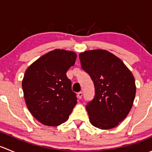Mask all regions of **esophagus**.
I'll return each mask as SVG.
<instances>
[{"label": "esophagus", "mask_w": 152, "mask_h": 152, "mask_svg": "<svg viewBox=\"0 0 152 152\" xmlns=\"http://www.w3.org/2000/svg\"><path fill=\"white\" fill-rule=\"evenodd\" d=\"M77 97L79 99H81L82 97V92H79V93H77Z\"/></svg>", "instance_id": "1"}]
</instances>
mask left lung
Masks as SVG:
<instances>
[{
	"mask_svg": "<svg viewBox=\"0 0 152 152\" xmlns=\"http://www.w3.org/2000/svg\"><path fill=\"white\" fill-rule=\"evenodd\" d=\"M82 68L95 87L94 99L86 105L92 125L101 129L115 127L133 105L136 86L132 73L110 52L102 49L79 53Z\"/></svg>",
	"mask_w": 152,
	"mask_h": 152,
	"instance_id": "1",
	"label": "left lung"
}]
</instances>
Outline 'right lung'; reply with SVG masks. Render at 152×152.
Listing matches in <instances>:
<instances>
[{
    "label": "right lung",
    "mask_w": 152,
    "mask_h": 152,
    "mask_svg": "<svg viewBox=\"0 0 152 152\" xmlns=\"http://www.w3.org/2000/svg\"><path fill=\"white\" fill-rule=\"evenodd\" d=\"M76 53L51 50L29 66L22 82L29 112L41 124L56 126L68 119L77 98L66 73L74 65Z\"/></svg>",
    "instance_id": "right-lung-1"
}]
</instances>
